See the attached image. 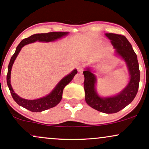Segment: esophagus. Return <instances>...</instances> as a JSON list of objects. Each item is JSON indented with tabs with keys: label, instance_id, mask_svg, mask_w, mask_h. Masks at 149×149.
<instances>
[{
	"label": "esophagus",
	"instance_id": "1",
	"mask_svg": "<svg viewBox=\"0 0 149 149\" xmlns=\"http://www.w3.org/2000/svg\"><path fill=\"white\" fill-rule=\"evenodd\" d=\"M84 64H79V65H78V67H77V69H78V72L82 73V71H83V69H84Z\"/></svg>",
	"mask_w": 149,
	"mask_h": 149
}]
</instances>
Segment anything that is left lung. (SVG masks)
I'll list each match as a JSON object with an SVG mask.
<instances>
[{
    "label": "left lung",
    "instance_id": "8db88e82",
    "mask_svg": "<svg viewBox=\"0 0 149 149\" xmlns=\"http://www.w3.org/2000/svg\"><path fill=\"white\" fill-rule=\"evenodd\" d=\"M115 49V54L125 63L130 80L126 86L118 94L110 97H102L96 90L97 77L90 67L83 71L84 76V87L85 101L95 110L106 114L119 112L134 100L138 93L140 82V69L138 58L131 43L123 35L106 33Z\"/></svg>",
    "mask_w": 149,
    "mask_h": 149
}]
</instances>
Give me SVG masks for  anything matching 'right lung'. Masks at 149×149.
Masks as SVG:
<instances>
[{"instance_id": "obj_1", "label": "right lung", "mask_w": 149, "mask_h": 149, "mask_svg": "<svg viewBox=\"0 0 149 149\" xmlns=\"http://www.w3.org/2000/svg\"><path fill=\"white\" fill-rule=\"evenodd\" d=\"M69 32H51V33H38V34L31 35L28 38L24 39L17 45L15 53L11 56V60H10L9 63V66H8L7 83L13 99L19 106L23 107V108L27 109L31 112H39L53 108L60 103L61 99H62L63 89L66 86V85L68 84L72 80L75 75L78 73L77 69H73L70 73H69L68 75H67L66 76L61 79L60 82L56 84L54 89L46 96L33 100L24 99L17 95L14 92L11 84V72L15 60L16 59L17 55L22 49V47L24 45L29 44V43L36 42V41L45 43L52 42V41H56L57 39H61L67 36Z\"/></svg>"}]
</instances>
